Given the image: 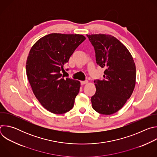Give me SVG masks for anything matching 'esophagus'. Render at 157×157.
I'll return each instance as SVG.
<instances>
[{
	"instance_id": "34e87169",
	"label": "esophagus",
	"mask_w": 157,
	"mask_h": 157,
	"mask_svg": "<svg viewBox=\"0 0 157 157\" xmlns=\"http://www.w3.org/2000/svg\"><path fill=\"white\" fill-rule=\"evenodd\" d=\"M88 82L87 81H81V85H84V84H86Z\"/></svg>"
}]
</instances>
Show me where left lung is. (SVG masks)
<instances>
[{"label":"left lung","instance_id":"8db88e82","mask_svg":"<svg viewBox=\"0 0 157 157\" xmlns=\"http://www.w3.org/2000/svg\"><path fill=\"white\" fill-rule=\"evenodd\" d=\"M94 47L97 64L104 68V79L94 80L96 91L92 106L98 113L110 115L119 110L131 96L136 80L133 58L114 36L105 34L87 35Z\"/></svg>","mask_w":157,"mask_h":157}]
</instances>
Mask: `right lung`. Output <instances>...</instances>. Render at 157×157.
<instances>
[{
	"mask_svg": "<svg viewBox=\"0 0 157 157\" xmlns=\"http://www.w3.org/2000/svg\"><path fill=\"white\" fill-rule=\"evenodd\" d=\"M85 39L79 34L51 33L39 39L29 52L26 72L33 93L53 114H64L73 107L80 82L64 79L61 71Z\"/></svg>",
	"mask_w": 157,
	"mask_h": 157,
	"instance_id": "obj_1",
	"label": "right lung"
}]
</instances>
